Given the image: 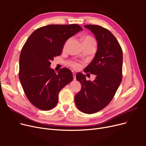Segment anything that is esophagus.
I'll return each mask as SVG.
<instances>
[{"instance_id":"34e87169","label":"esophagus","mask_w":146,"mask_h":146,"mask_svg":"<svg viewBox=\"0 0 146 146\" xmlns=\"http://www.w3.org/2000/svg\"><path fill=\"white\" fill-rule=\"evenodd\" d=\"M76 73H74V72H73V80H76Z\"/></svg>"}]
</instances>
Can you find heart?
<instances>
[{"label":"heart","instance_id":"b5f03b06","mask_svg":"<svg viewBox=\"0 0 146 146\" xmlns=\"http://www.w3.org/2000/svg\"><path fill=\"white\" fill-rule=\"evenodd\" d=\"M82 42L83 44H95V41L94 40V38L92 37H91L90 36H83L82 38ZM69 41V40H67L64 46V48H65L66 47V46ZM70 65L74 69H79L81 67V65L78 63H76V62H71L70 63Z\"/></svg>","mask_w":146,"mask_h":146}]
</instances>
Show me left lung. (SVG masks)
<instances>
[{"mask_svg": "<svg viewBox=\"0 0 146 146\" xmlns=\"http://www.w3.org/2000/svg\"><path fill=\"white\" fill-rule=\"evenodd\" d=\"M84 27L94 34L98 43L95 56L84 72L96 76L91 82L86 80L85 74H76L82 89L75 95L74 102L80 111L91 114L102 110L110 103L121 83L122 50L108 29L96 25Z\"/></svg>", "mask_w": 146, "mask_h": 146, "instance_id": "left-lung-1", "label": "left lung"}]
</instances>
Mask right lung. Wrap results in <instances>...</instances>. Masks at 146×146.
<instances>
[{"instance_id": "obj_1", "label": "right lung", "mask_w": 146, "mask_h": 146, "mask_svg": "<svg viewBox=\"0 0 146 146\" xmlns=\"http://www.w3.org/2000/svg\"><path fill=\"white\" fill-rule=\"evenodd\" d=\"M78 24L48 25L38 28L23 46L19 57V78L24 92L41 110L54 108L60 90L73 79L68 68L56 73L51 61L60 56L66 41L82 31Z\"/></svg>"}]
</instances>
